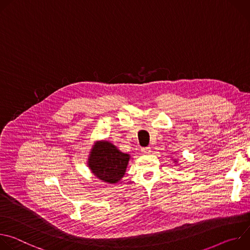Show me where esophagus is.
<instances>
[{
  "instance_id": "34e87169",
  "label": "esophagus",
  "mask_w": 250,
  "mask_h": 250,
  "mask_svg": "<svg viewBox=\"0 0 250 250\" xmlns=\"http://www.w3.org/2000/svg\"><path fill=\"white\" fill-rule=\"evenodd\" d=\"M141 152L144 153V154H150L151 148L150 147H142L141 148Z\"/></svg>"
}]
</instances>
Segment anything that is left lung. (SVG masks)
I'll list each match as a JSON object with an SVG mask.
<instances>
[{
  "label": "left lung",
  "mask_w": 250,
  "mask_h": 250,
  "mask_svg": "<svg viewBox=\"0 0 250 250\" xmlns=\"http://www.w3.org/2000/svg\"><path fill=\"white\" fill-rule=\"evenodd\" d=\"M174 162H177V160H174Z\"/></svg>",
  "instance_id": "1"
}]
</instances>
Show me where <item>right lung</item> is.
I'll return each mask as SVG.
<instances>
[{
  "mask_svg": "<svg viewBox=\"0 0 250 250\" xmlns=\"http://www.w3.org/2000/svg\"><path fill=\"white\" fill-rule=\"evenodd\" d=\"M130 155L118 149L112 142L98 140L91 148L88 167L103 182L115 184L124 177Z\"/></svg>",
  "mask_w": 250,
  "mask_h": 250,
  "instance_id": "1",
  "label": "right lung"
}]
</instances>
